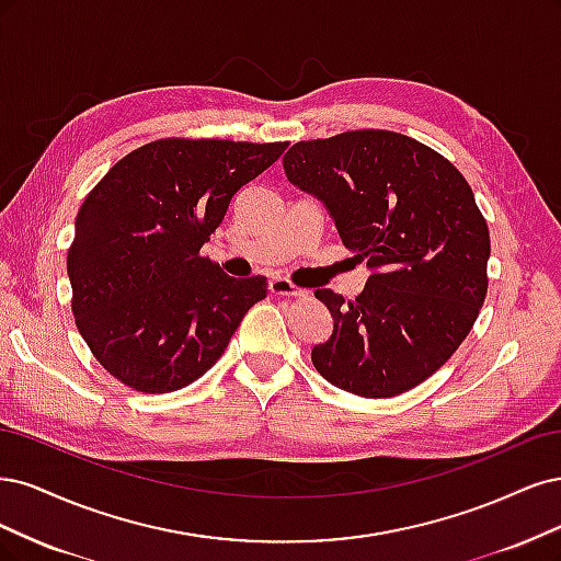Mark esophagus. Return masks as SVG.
Instances as JSON below:
<instances>
[{
  "instance_id": "obj_1",
  "label": "esophagus",
  "mask_w": 561,
  "mask_h": 561,
  "mask_svg": "<svg viewBox=\"0 0 561 561\" xmlns=\"http://www.w3.org/2000/svg\"><path fill=\"white\" fill-rule=\"evenodd\" d=\"M270 291L275 296H288V298H305L310 291H305V288L296 286L291 279H284V277H275L270 279Z\"/></svg>"
}]
</instances>
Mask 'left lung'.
Wrapping results in <instances>:
<instances>
[{
    "label": "left lung",
    "mask_w": 561,
    "mask_h": 561,
    "mask_svg": "<svg viewBox=\"0 0 561 561\" xmlns=\"http://www.w3.org/2000/svg\"><path fill=\"white\" fill-rule=\"evenodd\" d=\"M284 172L327 205L342 244L370 267L354 300L314 291L333 317L314 368L364 399L422 385L471 333L486 296L490 230L463 174L389 130L298 141Z\"/></svg>",
    "instance_id": "left-lung-1"
}]
</instances>
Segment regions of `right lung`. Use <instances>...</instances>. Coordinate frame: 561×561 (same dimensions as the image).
<instances>
[{"mask_svg": "<svg viewBox=\"0 0 561 561\" xmlns=\"http://www.w3.org/2000/svg\"><path fill=\"white\" fill-rule=\"evenodd\" d=\"M286 147L158 139L121 158L88 193L67 251L71 312L90 352L125 387H188L265 298V277H228L201 249L232 195Z\"/></svg>", "mask_w": 561, "mask_h": 561, "instance_id": "1", "label": "right lung"}]
</instances>
